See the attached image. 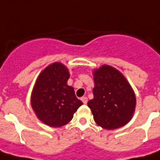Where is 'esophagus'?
Returning <instances> with one entry per match:
<instances>
[{"label":"esophagus","instance_id":"34e87169","mask_svg":"<svg viewBox=\"0 0 160 160\" xmlns=\"http://www.w3.org/2000/svg\"><path fill=\"white\" fill-rule=\"evenodd\" d=\"M81 101H82V102L84 104H86L87 102H88V98H87L86 96H83V97H81Z\"/></svg>","mask_w":160,"mask_h":160}]
</instances>
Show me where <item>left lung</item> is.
<instances>
[{
  "instance_id": "left-lung-1",
  "label": "left lung",
  "mask_w": 160,
  "mask_h": 160,
  "mask_svg": "<svg viewBox=\"0 0 160 160\" xmlns=\"http://www.w3.org/2000/svg\"><path fill=\"white\" fill-rule=\"evenodd\" d=\"M94 98L88 102L97 125L108 130L126 125L133 115L136 97L123 75L104 64L93 72Z\"/></svg>"
}]
</instances>
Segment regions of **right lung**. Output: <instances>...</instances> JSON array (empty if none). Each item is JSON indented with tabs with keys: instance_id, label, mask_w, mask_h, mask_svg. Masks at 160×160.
<instances>
[{
	"instance_id": "right-lung-1",
	"label": "right lung",
	"mask_w": 160,
	"mask_h": 160,
	"mask_svg": "<svg viewBox=\"0 0 160 160\" xmlns=\"http://www.w3.org/2000/svg\"><path fill=\"white\" fill-rule=\"evenodd\" d=\"M69 70L61 63L46 67L37 79L32 92L31 105L36 116L48 126H64L83 104L67 85Z\"/></svg>"
}]
</instances>
